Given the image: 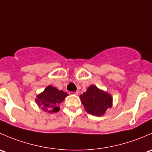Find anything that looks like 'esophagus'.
<instances>
[{"label":"esophagus","instance_id":"obj_1","mask_svg":"<svg viewBox=\"0 0 152 152\" xmlns=\"http://www.w3.org/2000/svg\"><path fill=\"white\" fill-rule=\"evenodd\" d=\"M69 95H72V94H74V95H77V94H78V92H77V91H74V92L69 91Z\"/></svg>","mask_w":152,"mask_h":152}]
</instances>
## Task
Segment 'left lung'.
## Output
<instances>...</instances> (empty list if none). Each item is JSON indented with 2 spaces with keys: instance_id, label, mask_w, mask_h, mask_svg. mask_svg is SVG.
Wrapping results in <instances>:
<instances>
[{
  "instance_id": "1",
  "label": "left lung",
  "mask_w": 152,
  "mask_h": 152,
  "mask_svg": "<svg viewBox=\"0 0 152 152\" xmlns=\"http://www.w3.org/2000/svg\"><path fill=\"white\" fill-rule=\"evenodd\" d=\"M80 98L88 113L95 116L102 115L112 107V96L95 86L88 88L86 92L81 94Z\"/></svg>"
}]
</instances>
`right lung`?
<instances>
[{
	"label": "right lung",
	"mask_w": 152,
	"mask_h": 152,
	"mask_svg": "<svg viewBox=\"0 0 152 152\" xmlns=\"http://www.w3.org/2000/svg\"><path fill=\"white\" fill-rule=\"evenodd\" d=\"M66 96H68V94L49 86L42 94L37 96L36 101L37 102L39 107H41L43 110L56 113L59 110L58 105L64 100Z\"/></svg>",
	"instance_id": "obj_1"
}]
</instances>
